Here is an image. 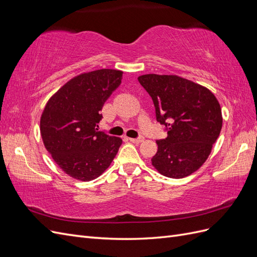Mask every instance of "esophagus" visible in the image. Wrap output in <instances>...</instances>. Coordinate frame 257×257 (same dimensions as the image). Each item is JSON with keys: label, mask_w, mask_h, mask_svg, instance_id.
<instances>
[{"label": "esophagus", "mask_w": 257, "mask_h": 257, "mask_svg": "<svg viewBox=\"0 0 257 257\" xmlns=\"http://www.w3.org/2000/svg\"><path fill=\"white\" fill-rule=\"evenodd\" d=\"M130 142H132V143H134V144H139V143H142V142H144V137H138V138H130Z\"/></svg>", "instance_id": "obj_1"}]
</instances>
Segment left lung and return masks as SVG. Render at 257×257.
<instances>
[{
	"instance_id": "left-lung-1",
	"label": "left lung",
	"mask_w": 257,
	"mask_h": 257,
	"mask_svg": "<svg viewBox=\"0 0 257 257\" xmlns=\"http://www.w3.org/2000/svg\"><path fill=\"white\" fill-rule=\"evenodd\" d=\"M138 81L149 93L167 137L151 159L159 173L180 179L204 164L222 128V111L207 88L175 75L148 74Z\"/></svg>"
}]
</instances>
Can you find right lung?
<instances>
[{"label": "right lung", "mask_w": 257, "mask_h": 257, "mask_svg": "<svg viewBox=\"0 0 257 257\" xmlns=\"http://www.w3.org/2000/svg\"><path fill=\"white\" fill-rule=\"evenodd\" d=\"M123 73L98 69L65 83L46 105L41 134L59 167L77 180L91 181L109 167L122 139L99 131L100 110L121 84Z\"/></svg>", "instance_id": "add662e5"}]
</instances>
